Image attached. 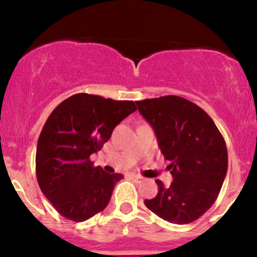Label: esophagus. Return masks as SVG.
Segmentation results:
<instances>
[{
	"instance_id": "obj_1",
	"label": "esophagus",
	"mask_w": 257,
	"mask_h": 257,
	"mask_svg": "<svg viewBox=\"0 0 257 257\" xmlns=\"http://www.w3.org/2000/svg\"><path fill=\"white\" fill-rule=\"evenodd\" d=\"M131 179L132 180H134V181H138V182H140V181H143L144 180V178L143 176H140V175H134V174H131Z\"/></svg>"
}]
</instances>
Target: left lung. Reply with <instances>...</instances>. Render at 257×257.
Masks as SVG:
<instances>
[{
	"label": "left lung",
	"instance_id": "1",
	"mask_svg": "<svg viewBox=\"0 0 257 257\" xmlns=\"http://www.w3.org/2000/svg\"><path fill=\"white\" fill-rule=\"evenodd\" d=\"M151 124L164 158L172 163L174 181L145 205L161 219L185 225L199 219L214 204L225 180L228 156L225 139L209 114L190 100L167 95L137 101Z\"/></svg>",
	"mask_w": 257,
	"mask_h": 257
}]
</instances>
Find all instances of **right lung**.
Listing matches in <instances>:
<instances>
[{
    "instance_id": "right-lung-1",
    "label": "right lung",
    "mask_w": 257,
    "mask_h": 257,
    "mask_svg": "<svg viewBox=\"0 0 257 257\" xmlns=\"http://www.w3.org/2000/svg\"><path fill=\"white\" fill-rule=\"evenodd\" d=\"M134 111L132 100L78 93L60 102L48 117L38 138L36 176L41 191L61 216L82 222L107 206L123 176L94 167L89 157Z\"/></svg>"
}]
</instances>
